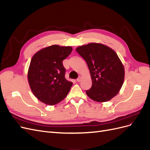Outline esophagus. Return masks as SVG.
Masks as SVG:
<instances>
[{
	"instance_id": "obj_1",
	"label": "esophagus",
	"mask_w": 150,
	"mask_h": 150,
	"mask_svg": "<svg viewBox=\"0 0 150 150\" xmlns=\"http://www.w3.org/2000/svg\"><path fill=\"white\" fill-rule=\"evenodd\" d=\"M76 81H78V82H80V81H81V76H79V77H78V78L76 79Z\"/></svg>"
}]
</instances>
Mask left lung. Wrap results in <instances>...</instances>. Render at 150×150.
I'll use <instances>...</instances> for the list:
<instances>
[{"mask_svg":"<svg viewBox=\"0 0 150 150\" xmlns=\"http://www.w3.org/2000/svg\"><path fill=\"white\" fill-rule=\"evenodd\" d=\"M87 63L92 86L86 94L97 102L110 101L119 93L124 82L125 69L112 49L99 43H90L76 48Z\"/></svg>","mask_w":150,"mask_h":150,"instance_id":"left-lung-1","label":"left lung"}]
</instances>
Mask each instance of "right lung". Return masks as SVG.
Here are the masks:
<instances>
[{
  "label": "right lung",
  "mask_w": 150,
  "mask_h": 150,
  "mask_svg": "<svg viewBox=\"0 0 150 150\" xmlns=\"http://www.w3.org/2000/svg\"><path fill=\"white\" fill-rule=\"evenodd\" d=\"M72 51L71 46L52 45L40 50L32 58L28 81L34 96L41 102L54 105L69 92L72 83L65 78L62 61Z\"/></svg>",
  "instance_id": "obj_1"
}]
</instances>
